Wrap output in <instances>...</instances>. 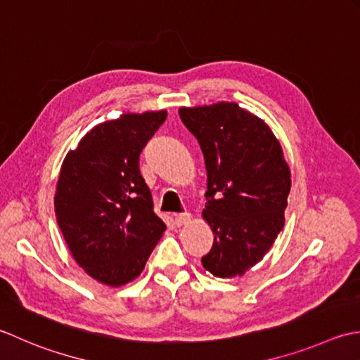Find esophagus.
<instances>
[{
    "label": "esophagus",
    "mask_w": 360,
    "mask_h": 360,
    "mask_svg": "<svg viewBox=\"0 0 360 360\" xmlns=\"http://www.w3.org/2000/svg\"><path fill=\"white\" fill-rule=\"evenodd\" d=\"M191 216L189 212H180V214H175V222H177L179 225H186L189 221H191Z\"/></svg>",
    "instance_id": "1"
}]
</instances>
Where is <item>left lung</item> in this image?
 Wrapping results in <instances>:
<instances>
[{
	"instance_id": "left-lung-1",
	"label": "left lung",
	"mask_w": 360,
	"mask_h": 360,
	"mask_svg": "<svg viewBox=\"0 0 360 360\" xmlns=\"http://www.w3.org/2000/svg\"><path fill=\"white\" fill-rule=\"evenodd\" d=\"M179 113L200 144L208 175L203 219L214 242L202 264L219 278L242 276L284 226L290 171L281 144L266 122L234 102Z\"/></svg>"
}]
</instances>
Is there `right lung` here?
<instances>
[{
	"mask_svg": "<svg viewBox=\"0 0 360 360\" xmlns=\"http://www.w3.org/2000/svg\"><path fill=\"white\" fill-rule=\"evenodd\" d=\"M167 112L126 113L93 127L63 160L54 208L72 258L94 280L118 288L143 272L165 222L153 212L139 153Z\"/></svg>",
	"mask_w": 360,
	"mask_h": 360,
	"instance_id": "add662e5",
	"label": "right lung"
}]
</instances>
